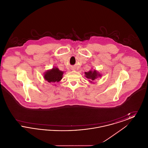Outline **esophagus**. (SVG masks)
<instances>
[{"label":"esophagus","instance_id":"1","mask_svg":"<svg viewBox=\"0 0 148 148\" xmlns=\"http://www.w3.org/2000/svg\"><path fill=\"white\" fill-rule=\"evenodd\" d=\"M73 70H74V69H73Z\"/></svg>","mask_w":148,"mask_h":148}]
</instances>
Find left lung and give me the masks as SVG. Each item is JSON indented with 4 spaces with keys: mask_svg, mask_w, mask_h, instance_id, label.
<instances>
[{
    "mask_svg": "<svg viewBox=\"0 0 148 148\" xmlns=\"http://www.w3.org/2000/svg\"><path fill=\"white\" fill-rule=\"evenodd\" d=\"M85 76L86 78L89 79V82L92 83L95 79H97L98 77H101V74L99 73L98 71L96 70L94 71H89L88 72H85Z\"/></svg>",
    "mask_w": 148,
    "mask_h": 148,
    "instance_id": "8db88e82",
    "label": "left lung"
}]
</instances>
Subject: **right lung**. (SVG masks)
<instances>
[{"mask_svg": "<svg viewBox=\"0 0 148 148\" xmlns=\"http://www.w3.org/2000/svg\"><path fill=\"white\" fill-rule=\"evenodd\" d=\"M63 73V71L55 67L46 71L44 75V78L49 83L59 82L62 79Z\"/></svg>", "mask_w": 148, "mask_h": 148, "instance_id": "add662e5", "label": "right lung"}]
</instances>
